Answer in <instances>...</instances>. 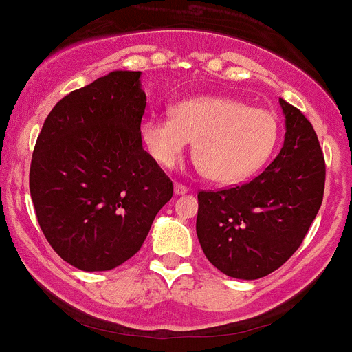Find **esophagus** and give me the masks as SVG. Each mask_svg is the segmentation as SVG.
<instances>
[{"label": "esophagus", "mask_w": 352, "mask_h": 352, "mask_svg": "<svg viewBox=\"0 0 352 352\" xmlns=\"http://www.w3.org/2000/svg\"><path fill=\"white\" fill-rule=\"evenodd\" d=\"M190 191V188L184 186V184L181 183H175V195H184V192Z\"/></svg>", "instance_id": "34e87169"}]
</instances>
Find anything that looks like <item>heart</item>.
I'll list each match as a JSON object with an SVG mask.
<instances>
[{"mask_svg":"<svg viewBox=\"0 0 352 352\" xmlns=\"http://www.w3.org/2000/svg\"><path fill=\"white\" fill-rule=\"evenodd\" d=\"M278 120L265 109L230 97L199 96L177 102L169 117H146L141 141L162 168H171L195 141L196 161L210 179L235 184L255 175L274 153Z\"/></svg>","mask_w":352,"mask_h":352,"instance_id":"b5f03b06","label":"heart"}]
</instances>
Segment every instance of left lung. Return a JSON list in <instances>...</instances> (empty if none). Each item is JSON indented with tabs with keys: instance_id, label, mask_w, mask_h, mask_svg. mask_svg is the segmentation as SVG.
Segmentation results:
<instances>
[{
	"instance_id": "1",
	"label": "left lung",
	"mask_w": 352,
	"mask_h": 352,
	"mask_svg": "<svg viewBox=\"0 0 352 352\" xmlns=\"http://www.w3.org/2000/svg\"><path fill=\"white\" fill-rule=\"evenodd\" d=\"M278 102L285 139L265 171L241 186L198 192L199 245L233 278L255 280L282 267L322 205L326 162L316 131L298 109Z\"/></svg>"
}]
</instances>
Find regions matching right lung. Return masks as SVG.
I'll return each mask as SVG.
<instances>
[{"instance_id":"right-lung-1","label":"right lung","mask_w":352,"mask_h":352,"mask_svg":"<svg viewBox=\"0 0 352 352\" xmlns=\"http://www.w3.org/2000/svg\"><path fill=\"white\" fill-rule=\"evenodd\" d=\"M144 109L141 72L116 70L56 102L36 139V220L52 248L84 272L135 255L173 196V181L142 149Z\"/></svg>"}]
</instances>
